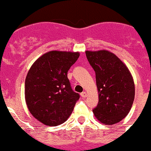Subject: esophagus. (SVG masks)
<instances>
[{
    "mask_svg": "<svg viewBox=\"0 0 151 151\" xmlns=\"http://www.w3.org/2000/svg\"><path fill=\"white\" fill-rule=\"evenodd\" d=\"M81 96L82 98H86V96H87V94H86V92H83L81 93Z\"/></svg>",
    "mask_w": 151,
    "mask_h": 151,
    "instance_id": "34e87169",
    "label": "esophagus"
}]
</instances>
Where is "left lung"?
<instances>
[{
	"mask_svg": "<svg viewBox=\"0 0 151 151\" xmlns=\"http://www.w3.org/2000/svg\"><path fill=\"white\" fill-rule=\"evenodd\" d=\"M86 56L95 72L98 104L94 115L104 125L119 123L126 117L135 95L133 77L126 65L106 50H86Z\"/></svg>",
	"mask_w": 151,
	"mask_h": 151,
	"instance_id": "left-lung-1",
	"label": "left lung"
}]
</instances>
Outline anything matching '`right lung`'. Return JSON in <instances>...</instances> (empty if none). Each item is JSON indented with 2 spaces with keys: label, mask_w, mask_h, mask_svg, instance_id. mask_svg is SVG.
Instances as JSON below:
<instances>
[{
  "label": "right lung",
  "mask_w": 151,
  "mask_h": 151,
  "mask_svg": "<svg viewBox=\"0 0 151 151\" xmlns=\"http://www.w3.org/2000/svg\"><path fill=\"white\" fill-rule=\"evenodd\" d=\"M79 52L51 50L37 59L25 82V98L30 113L48 126L65 123L80 98L73 91L68 72Z\"/></svg>",
  "instance_id": "add662e5"
}]
</instances>
